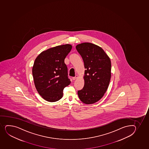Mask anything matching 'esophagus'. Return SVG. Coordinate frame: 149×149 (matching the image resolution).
I'll list each match as a JSON object with an SVG mask.
<instances>
[{"mask_svg":"<svg viewBox=\"0 0 149 149\" xmlns=\"http://www.w3.org/2000/svg\"><path fill=\"white\" fill-rule=\"evenodd\" d=\"M78 76L77 75H76L75 76V77H72V79L73 80H75L77 78H78Z\"/></svg>","mask_w":149,"mask_h":149,"instance_id":"1","label":"esophagus"}]
</instances>
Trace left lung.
Returning a JSON list of instances; mask_svg holds the SVG:
<instances>
[{
	"label": "left lung",
	"instance_id": "1",
	"mask_svg": "<svg viewBox=\"0 0 149 149\" xmlns=\"http://www.w3.org/2000/svg\"><path fill=\"white\" fill-rule=\"evenodd\" d=\"M76 49L82 56L86 70L85 84L78 91L81 101L85 104L95 103L104 95L111 77V63L102 49L90 43L77 45Z\"/></svg>",
	"mask_w": 149,
	"mask_h": 149
}]
</instances>
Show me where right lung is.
<instances>
[{"instance_id":"add662e5","label":"right lung","mask_w":149,"mask_h":149,"mask_svg":"<svg viewBox=\"0 0 149 149\" xmlns=\"http://www.w3.org/2000/svg\"><path fill=\"white\" fill-rule=\"evenodd\" d=\"M72 49L69 44L50 48L35 59L32 75L38 93L49 102H56L63 96L64 88L70 84L64 59Z\"/></svg>"}]
</instances>
